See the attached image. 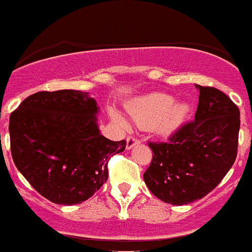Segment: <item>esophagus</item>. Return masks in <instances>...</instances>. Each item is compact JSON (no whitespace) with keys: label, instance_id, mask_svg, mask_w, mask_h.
Segmentation results:
<instances>
[{"label":"esophagus","instance_id":"34e87169","mask_svg":"<svg viewBox=\"0 0 252 252\" xmlns=\"http://www.w3.org/2000/svg\"><path fill=\"white\" fill-rule=\"evenodd\" d=\"M140 141L136 137H128L126 139V149H132V148L134 147V145H139Z\"/></svg>","mask_w":252,"mask_h":252}]
</instances>
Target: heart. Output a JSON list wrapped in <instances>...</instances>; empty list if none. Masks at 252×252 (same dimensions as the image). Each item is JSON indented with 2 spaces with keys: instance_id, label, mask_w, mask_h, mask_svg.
<instances>
[{
  "instance_id": "1",
  "label": "heart",
  "mask_w": 252,
  "mask_h": 252,
  "mask_svg": "<svg viewBox=\"0 0 252 252\" xmlns=\"http://www.w3.org/2000/svg\"><path fill=\"white\" fill-rule=\"evenodd\" d=\"M126 111L130 120L139 128H151L161 137H169L185 123L189 116L190 105L185 101H174L172 96L164 92H152L129 101ZM112 118L120 126H128L118 113L112 112Z\"/></svg>"
}]
</instances>
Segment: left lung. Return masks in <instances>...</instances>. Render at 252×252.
<instances>
[{
    "label": "left lung",
    "mask_w": 252,
    "mask_h": 252,
    "mask_svg": "<svg viewBox=\"0 0 252 252\" xmlns=\"http://www.w3.org/2000/svg\"><path fill=\"white\" fill-rule=\"evenodd\" d=\"M195 87L199 100L194 122L168 143H149L155 156L144 181L157 198L172 205H188L209 194L237 158L239 109L220 90Z\"/></svg>",
    "instance_id": "left-lung-1"
}]
</instances>
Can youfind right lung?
I'll return each mask as SVG.
<instances>
[{
	"mask_svg": "<svg viewBox=\"0 0 252 252\" xmlns=\"http://www.w3.org/2000/svg\"><path fill=\"white\" fill-rule=\"evenodd\" d=\"M99 105L88 92H36L10 115L11 157L21 174L58 205L82 203L108 178L109 157L126 149L97 126Z\"/></svg>",
	"mask_w": 252,
	"mask_h": 252,
	"instance_id": "1",
	"label": "right lung"
}]
</instances>
